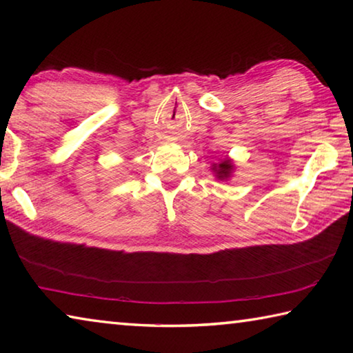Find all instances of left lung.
<instances>
[{
	"label": "left lung",
	"mask_w": 353,
	"mask_h": 353,
	"mask_svg": "<svg viewBox=\"0 0 353 353\" xmlns=\"http://www.w3.org/2000/svg\"><path fill=\"white\" fill-rule=\"evenodd\" d=\"M210 170L218 181H229L235 171V163H234V160L227 157L224 160H221V162H218V163H212Z\"/></svg>",
	"instance_id": "8db88e82"
}]
</instances>
